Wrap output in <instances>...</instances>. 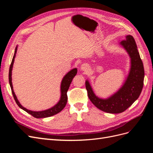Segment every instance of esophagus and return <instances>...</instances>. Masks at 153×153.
Wrapping results in <instances>:
<instances>
[{
  "instance_id": "1",
  "label": "esophagus",
  "mask_w": 153,
  "mask_h": 153,
  "mask_svg": "<svg viewBox=\"0 0 153 153\" xmlns=\"http://www.w3.org/2000/svg\"><path fill=\"white\" fill-rule=\"evenodd\" d=\"M88 68H89V67H88L87 64H83L81 65L80 69H81V70L83 71H86L88 69Z\"/></svg>"
}]
</instances>
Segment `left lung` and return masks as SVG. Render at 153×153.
I'll list each match as a JSON object with an SVG mask.
<instances>
[{"instance_id":"1","label":"left lung","mask_w":153,"mask_h":153,"mask_svg":"<svg viewBox=\"0 0 153 153\" xmlns=\"http://www.w3.org/2000/svg\"><path fill=\"white\" fill-rule=\"evenodd\" d=\"M130 57V69L126 80L120 89L110 96L103 99L97 96L90 83L85 81L87 94L91 102L98 109L110 114H119L129 108L139 97L143 85L144 69L133 37L126 36V39L120 43Z\"/></svg>"}]
</instances>
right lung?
I'll use <instances>...</instances> for the list:
<instances>
[{
	"mask_svg": "<svg viewBox=\"0 0 153 153\" xmlns=\"http://www.w3.org/2000/svg\"><path fill=\"white\" fill-rule=\"evenodd\" d=\"M17 48H18V46H16V47L15 53H14L13 57L12 59V62H11V64L10 65V71H9V82H10V85L11 89L12 94L13 95L14 99H15L16 104L20 108L24 110V111H25V112L30 114L31 115H32V116L36 117V118L48 117L52 116V115H54L55 114H58L59 112H61V111L64 107H65V106L67 103V101H68L67 92L68 91L69 85H70L71 83L72 82L73 78L75 77V76L76 75L77 69L74 68V69H71V71H69L67 74H66V75L63 77L62 82H61V98H60V100L59 101V102L56 105L53 106L52 108H50L47 110H43V111H38V112H36V111H32V110H28V109L25 108V107H24V106H23L20 104L19 101L18 100V99L16 98V96L15 95V92H14V91H13V84H12V77H11L12 69H13L14 61H15V58L16 56Z\"/></svg>",
	"mask_w": 153,
	"mask_h": 153,
	"instance_id": "add662e5",
	"label": "right lung"
}]
</instances>
